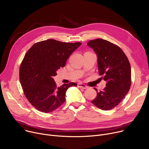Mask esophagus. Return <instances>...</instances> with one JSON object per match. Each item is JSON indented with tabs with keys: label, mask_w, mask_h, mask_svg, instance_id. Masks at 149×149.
<instances>
[{
	"label": "esophagus",
	"mask_w": 149,
	"mask_h": 149,
	"mask_svg": "<svg viewBox=\"0 0 149 149\" xmlns=\"http://www.w3.org/2000/svg\"><path fill=\"white\" fill-rule=\"evenodd\" d=\"M78 87H79L80 88H83V89L88 88V86H87L86 85H85L83 83H78Z\"/></svg>",
	"instance_id": "esophagus-1"
}]
</instances>
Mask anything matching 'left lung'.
I'll use <instances>...</instances> for the list:
<instances>
[{
    "label": "left lung",
    "instance_id": "left-lung-1",
    "mask_svg": "<svg viewBox=\"0 0 149 149\" xmlns=\"http://www.w3.org/2000/svg\"><path fill=\"white\" fill-rule=\"evenodd\" d=\"M87 45L96 53L99 74L107 82L106 87L102 91L97 92L92 103L102 110H111L122 101L130 91V63L122 49L110 41L96 39L88 41Z\"/></svg>",
    "mask_w": 149,
    "mask_h": 149
}]
</instances>
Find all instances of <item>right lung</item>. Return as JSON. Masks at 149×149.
<instances>
[{
  "label": "right lung",
  "mask_w": 149,
  "mask_h": 149,
  "mask_svg": "<svg viewBox=\"0 0 149 149\" xmlns=\"http://www.w3.org/2000/svg\"><path fill=\"white\" fill-rule=\"evenodd\" d=\"M81 44L49 39L35 43L25 54L19 67V81L25 96L38 110L54 111L65 102L67 89L77 86L70 83L57 87L53 77Z\"/></svg>",
  "instance_id": "obj_1"
}]
</instances>
